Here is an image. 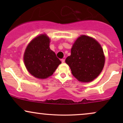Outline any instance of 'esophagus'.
<instances>
[{"label":"esophagus","mask_w":123,"mask_h":123,"mask_svg":"<svg viewBox=\"0 0 123 123\" xmlns=\"http://www.w3.org/2000/svg\"><path fill=\"white\" fill-rule=\"evenodd\" d=\"M61 62L62 63H63V62H65V59H62L61 60Z\"/></svg>","instance_id":"1"}]
</instances>
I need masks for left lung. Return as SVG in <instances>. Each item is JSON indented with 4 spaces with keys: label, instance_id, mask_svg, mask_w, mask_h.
Here are the masks:
<instances>
[{
    "label": "left lung",
    "instance_id": "8db88e82",
    "mask_svg": "<svg viewBox=\"0 0 123 123\" xmlns=\"http://www.w3.org/2000/svg\"><path fill=\"white\" fill-rule=\"evenodd\" d=\"M65 62L79 81L89 82L102 70L105 57L102 47L97 41L82 35L73 44L71 55L66 58Z\"/></svg>",
    "mask_w": 123,
    "mask_h": 123
}]
</instances>
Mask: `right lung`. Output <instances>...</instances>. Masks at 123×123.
<instances>
[{
    "label": "right lung",
    "instance_id": "1",
    "mask_svg": "<svg viewBox=\"0 0 123 123\" xmlns=\"http://www.w3.org/2000/svg\"><path fill=\"white\" fill-rule=\"evenodd\" d=\"M49 46L50 39L46 35H41L31 41L25 50V65L36 78L46 79L51 76L61 63Z\"/></svg>",
    "mask_w": 123,
    "mask_h": 123
}]
</instances>
